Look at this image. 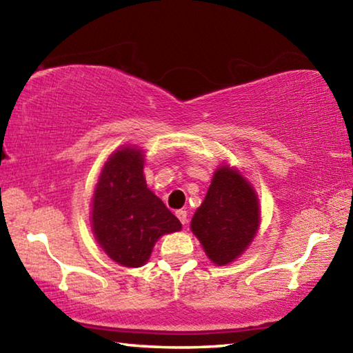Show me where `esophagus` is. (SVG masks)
Instances as JSON below:
<instances>
[{
	"label": "esophagus",
	"mask_w": 353,
	"mask_h": 353,
	"mask_svg": "<svg viewBox=\"0 0 353 353\" xmlns=\"http://www.w3.org/2000/svg\"><path fill=\"white\" fill-rule=\"evenodd\" d=\"M176 216L179 218V221H181L182 224H187V216H188L187 212H185V210H177L176 212Z\"/></svg>",
	"instance_id": "esophagus-1"
}]
</instances>
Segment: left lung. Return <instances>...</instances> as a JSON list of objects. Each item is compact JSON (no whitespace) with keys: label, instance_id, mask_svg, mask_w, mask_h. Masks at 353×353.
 Listing matches in <instances>:
<instances>
[{"label":"left lung","instance_id":"1","mask_svg":"<svg viewBox=\"0 0 353 353\" xmlns=\"http://www.w3.org/2000/svg\"><path fill=\"white\" fill-rule=\"evenodd\" d=\"M260 225L259 198L240 171L223 165L214 171L207 196L191 219V230L214 265L238 259Z\"/></svg>","mask_w":353,"mask_h":353}]
</instances>
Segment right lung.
Masks as SVG:
<instances>
[{"label":"right lung","instance_id":"obj_1","mask_svg":"<svg viewBox=\"0 0 353 353\" xmlns=\"http://www.w3.org/2000/svg\"><path fill=\"white\" fill-rule=\"evenodd\" d=\"M143 165L141 149H118L103 166L92 201L94 238L113 261L128 268L145 265L160 236L182 229L148 188Z\"/></svg>","mask_w":353,"mask_h":353}]
</instances>
